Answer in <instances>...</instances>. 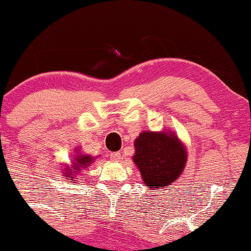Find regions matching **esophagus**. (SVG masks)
Segmentation results:
<instances>
[{
	"label": "esophagus",
	"instance_id": "1",
	"mask_svg": "<svg viewBox=\"0 0 251 251\" xmlns=\"http://www.w3.org/2000/svg\"><path fill=\"white\" fill-rule=\"evenodd\" d=\"M110 158L111 160H114V161H119V160H121V153L119 152L110 153Z\"/></svg>",
	"mask_w": 251,
	"mask_h": 251
}]
</instances>
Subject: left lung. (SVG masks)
<instances>
[{"label": "left lung", "mask_w": 251, "mask_h": 251, "mask_svg": "<svg viewBox=\"0 0 251 251\" xmlns=\"http://www.w3.org/2000/svg\"><path fill=\"white\" fill-rule=\"evenodd\" d=\"M133 162L150 189L170 186L184 173L187 149L173 130H144L134 141Z\"/></svg>", "instance_id": "obj_1"}]
</instances>
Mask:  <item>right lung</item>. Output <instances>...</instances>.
Returning <instances> with one entry per match:
<instances>
[{
	"label": "right lung",
	"instance_id": "obj_1",
	"mask_svg": "<svg viewBox=\"0 0 251 251\" xmlns=\"http://www.w3.org/2000/svg\"><path fill=\"white\" fill-rule=\"evenodd\" d=\"M76 151H74L73 158L71 159V164H62V174L63 178H66V180H70L72 182L76 181L77 174H81L82 169H85L89 166H91L92 162L95 161V159L99 158V156H92L90 154H85V153H82V151L78 149H75Z\"/></svg>",
	"mask_w": 251,
	"mask_h": 251
}]
</instances>
